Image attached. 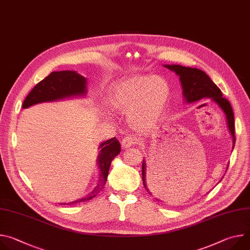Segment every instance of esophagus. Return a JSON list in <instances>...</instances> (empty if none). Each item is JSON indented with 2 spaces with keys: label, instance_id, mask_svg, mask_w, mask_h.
I'll return each mask as SVG.
<instances>
[{
  "label": "esophagus",
  "instance_id": "obj_1",
  "mask_svg": "<svg viewBox=\"0 0 250 250\" xmlns=\"http://www.w3.org/2000/svg\"><path fill=\"white\" fill-rule=\"evenodd\" d=\"M134 144H135L134 139H133L131 136H125V137H124L123 140H122V146H123V147H125V148H128V147L132 146Z\"/></svg>",
  "mask_w": 250,
  "mask_h": 250
}]
</instances>
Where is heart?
Returning <instances> with one entry per match:
<instances>
[{"label": "heart", "mask_w": 250, "mask_h": 250, "mask_svg": "<svg viewBox=\"0 0 250 250\" xmlns=\"http://www.w3.org/2000/svg\"><path fill=\"white\" fill-rule=\"evenodd\" d=\"M171 98L168 82L155 76H134L116 83L110 95L113 108L127 112L129 124L150 128L164 117Z\"/></svg>", "instance_id": "obj_1"}]
</instances>
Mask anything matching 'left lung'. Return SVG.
<instances>
[{
  "instance_id": "left-lung-1",
  "label": "left lung",
  "mask_w": 250,
  "mask_h": 250,
  "mask_svg": "<svg viewBox=\"0 0 250 250\" xmlns=\"http://www.w3.org/2000/svg\"><path fill=\"white\" fill-rule=\"evenodd\" d=\"M166 68L174 71V72L179 76L182 88H183V96L184 100L187 103H193L197 102L201 99H211L213 102H216L218 105L223 110V112L226 115L228 126L229 129V132L232 136V142L233 146L235 144V133H234V117L232 108L229 104V102L223 97L222 91L220 88L213 83L210 78L204 72V71L197 69V68H191V67H185L181 65H165ZM142 181H144V186L146 187V191L152 195L153 188L151 186L150 181H148V186L151 192L148 190L146 186V162L144 160L142 162ZM153 184H156L153 182Z\"/></svg>"
}]
</instances>
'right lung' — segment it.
I'll list each match as a JSON object with an SVG mask.
<instances>
[{
  "label": "right lung",
  "instance_id": "1",
  "mask_svg": "<svg viewBox=\"0 0 250 250\" xmlns=\"http://www.w3.org/2000/svg\"><path fill=\"white\" fill-rule=\"evenodd\" d=\"M86 93V78L76 73L75 71H55L33 87L23 101L22 108L49 101H56L68 97L80 96ZM101 152L98 157L100 168L99 182L97 187L81 200L70 203L76 204L87 202L98 195L104 188L112 160L121 152V145L116 137L105 140L100 146ZM65 205V204H64ZM69 205V204H68Z\"/></svg>",
  "mask_w": 250,
  "mask_h": 250
}]
</instances>
